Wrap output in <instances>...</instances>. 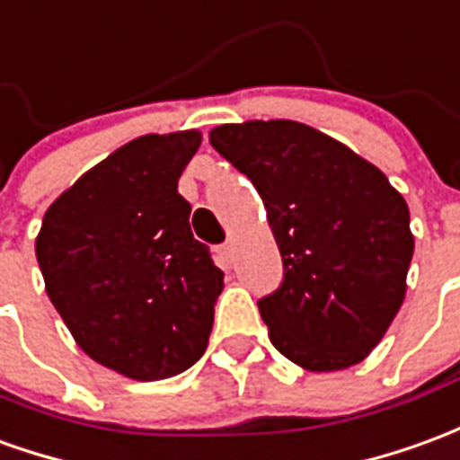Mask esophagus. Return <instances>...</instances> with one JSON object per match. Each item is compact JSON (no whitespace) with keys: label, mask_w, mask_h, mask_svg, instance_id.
I'll return each instance as SVG.
<instances>
[{"label":"esophagus","mask_w":460,"mask_h":460,"mask_svg":"<svg viewBox=\"0 0 460 460\" xmlns=\"http://www.w3.org/2000/svg\"><path fill=\"white\" fill-rule=\"evenodd\" d=\"M217 253H219V259L224 266H231V263H234V253H236V249H234V243H231V241H226V243H221L219 249H217Z\"/></svg>","instance_id":"obj_1"}]
</instances>
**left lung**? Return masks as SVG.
I'll use <instances>...</instances> for the list:
<instances>
[{
  "mask_svg": "<svg viewBox=\"0 0 460 460\" xmlns=\"http://www.w3.org/2000/svg\"><path fill=\"white\" fill-rule=\"evenodd\" d=\"M208 141L252 179L284 259V284L259 301L276 351L316 374L361 364L406 298V199L378 166L301 121L221 124Z\"/></svg>",
  "mask_w": 460,
  "mask_h": 460,
  "instance_id": "left-lung-1",
  "label": "left lung"
}]
</instances>
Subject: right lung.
Wrapping results in <instances>:
<instances>
[{
    "label": "right lung",
    "mask_w": 460,
    "mask_h": 460,
    "mask_svg": "<svg viewBox=\"0 0 460 460\" xmlns=\"http://www.w3.org/2000/svg\"><path fill=\"white\" fill-rule=\"evenodd\" d=\"M201 131L146 134L47 208L37 261L54 308L96 364L162 381L204 356L224 274L189 226L179 176Z\"/></svg>",
    "instance_id": "right-lung-1"
}]
</instances>
